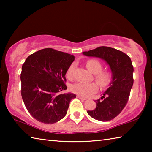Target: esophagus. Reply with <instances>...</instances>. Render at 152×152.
<instances>
[{
    "mask_svg": "<svg viewBox=\"0 0 152 152\" xmlns=\"http://www.w3.org/2000/svg\"><path fill=\"white\" fill-rule=\"evenodd\" d=\"M77 97H78V99H82V100H86V98H85V97H82V96H80V95H78V96H77Z\"/></svg>",
    "mask_w": 152,
    "mask_h": 152,
    "instance_id": "esophagus-1",
    "label": "esophagus"
}]
</instances>
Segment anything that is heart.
<instances>
[{"label":"heart","mask_w":152,"mask_h":152,"mask_svg":"<svg viewBox=\"0 0 152 152\" xmlns=\"http://www.w3.org/2000/svg\"><path fill=\"white\" fill-rule=\"evenodd\" d=\"M86 65L90 72L95 74V80L100 86L105 88L109 85L112 81V74L109 71L102 70V66L99 61L96 60H89L87 61ZM74 68H75V65L72 64L67 70L66 76L68 78H71L72 77ZM98 89H99V86L96 82H91V83L76 82L70 86L72 92L84 96H87L89 94L94 93L98 91Z\"/></svg>","instance_id":"heart-1"}]
</instances>
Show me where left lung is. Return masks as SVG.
Wrapping results in <instances>:
<instances>
[{"mask_svg":"<svg viewBox=\"0 0 152 152\" xmlns=\"http://www.w3.org/2000/svg\"><path fill=\"white\" fill-rule=\"evenodd\" d=\"M83 54L105 60L112 72V81L101 99L96 100V107L87 113L101 121H108L116 117L127 103L133 84V67L130 58L116 49L101 46L84 51Z\"/></svg>","mask_w":152,"mask_h":152,"instance_id":"left-lung-1","label":"left lung"}]
</instances>
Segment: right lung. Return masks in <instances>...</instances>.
Returning <instances> with one entry per match:
<instances>
[{
	"instance_id": "right-lung-1",
	"label": "right lung",
	"mask_w": 152,
	"mask_h": 152,
	"mask_svg": "<svg viewBox=\"0 0 152 152\" xmlns=\"http://www.w3.org/2000/svg\"><path fill=\"white\" fill-rule=\"evenodd\" d=\"M74 56L52 48L30 55L22 66L21 96L31 115L39 122L53 124L65 117L72 93L67 89L65 75Z\"/></svg>"
}]
</instances>
